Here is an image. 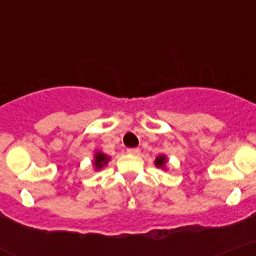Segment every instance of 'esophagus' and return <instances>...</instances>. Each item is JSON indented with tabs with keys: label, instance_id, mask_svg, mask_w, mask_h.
<instances>
[{
	"label": "esophagus",
	"instance_id": "obj_1",
	"mask_svg": "<svg viewBox=\"0 0 256 256\" xmlns=\"http://www.w3.org/2000/svg\"><path fill=\"white\" fill-rule=\"evenodd\" d=\"M127 152L129 155H139L140 149H138V148H130V149H127Z\"/></svg>",
	"mask_w": 256,
	"mask_h": 256
}]
</instances>
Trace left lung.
I'll list each match as a JSON object with an SVG mask.
<instances>
[{"instance_id": "1", "label": "left lung", "mask_w": 256, "mask_h": 256, "mask_svg": "<svg viewBox=\"0 0 256 256\" xmlns=\"http://www.w3.org/2000/svg\"><path fill=\"white\" fill-rule=\"evenodd\" d=\"M155 166L162 168V170H166V164H168V158L165 154H160L155 158Z\"/></svg>"}]
</instances>
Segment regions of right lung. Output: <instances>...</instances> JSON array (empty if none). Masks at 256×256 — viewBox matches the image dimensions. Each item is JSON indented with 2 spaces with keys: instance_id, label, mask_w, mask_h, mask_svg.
<instances>
[{
  "instance_id": "add662e5",
  "label": "right lung",
  "mask_w": 256,
  "mask_h": 256,
  "mask_svg": "<svg viewBox=\"0 0 256 256\" xmlns=\"http://www.w3.org/2000/svg\"><path fill=\"white\" fill-rule=\"evenodd\" d=\"M110 160V156H108L107 154L102 152H96L94 155V160H92V165H94V170H101L104 168V166H106L108 164V162Z\"/></svg>"
}]
</instances>
